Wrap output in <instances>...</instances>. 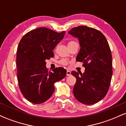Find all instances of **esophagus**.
Returning a JSON list of instances; mask_svg holds the SVG:
<instances>
[{
	"mask_svg": "<svg viewBox=\"0 0 126 126\" xmlns=\"http://www.w3.org/2000/svg\"><path fill=\"white\" fill-rule=\"evenodd\" d=\"M66 75H67V76H70V75H71V72H70V70H67V72H66Z\"/></svg>",
	"mask_w": 126,
	"mask_h": 126,
	"instance_id": "1",
	"label": "esophagus"
}]
</instances>
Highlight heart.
<instances>
[{"label":"heart","instance_id":"heart-1","mask_svg":"<svg viewBox=\"0 0 126 126\" xmlns=\"http://www.w3.org/2000/svg\"><path fill=\"white\" fill-rule=\"evenodd\" d=\"M76 43V42L73 41H70V42H69V43H68V45H70V44H72V43ZM59 63H60L61 64L66 65L68 63V61L67 60H66V59H62V60H61L60 62H59Z\"/></svg>","mask_w":126,"mask_h":126}]
</instances>
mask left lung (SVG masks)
<instances>
[{
  "label": "left lung",
  "instance_id": "left-lung-1",
  "mask_svg": "<svg viewBox=\"0 0 126 126\" xmlns=\"http://www.w3.org/2000/svg\"><path fill=\"white\" fill-rule=\"evenodd\" d=\"M68 33L78 38L80 48L76 62H82L85 68L83 74L71 72L76 78L73 94L83 104H94L105 97L110 85L112 70L109 44L102 32L86 26L75 27Z\"/></svg>",
  "mask_w": 126,
  "mask_h": 126
}]
</instances>
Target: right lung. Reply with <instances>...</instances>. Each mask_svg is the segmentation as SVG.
I'll return each mask as SVG.
<instances>
[{
	"label": "right lung",
	"mask_w": 126,
	"mask_h": 126,
	"mask_svg": "<svg viewBox=\"0 0 126 126\" xmlns=\"http://www.w3.org/2000/svg\"><path fill=\"white\" fill-rule=\"evenodd\" d=\"M65 31L56 32L41 27L27 32L17 49V78L22 94L35 104H42L51 96L54 83L66 76L63 67L48 72L46 60L54 57L53 50L64 37Z\"/></svg>",
	"instance_id": "obj_1"
}]
</instances>
